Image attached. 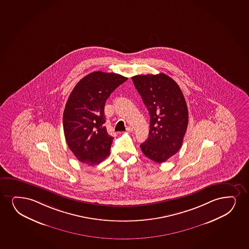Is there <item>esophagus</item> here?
Instances as JSON below:
<instances>
[{"label": "esophagus", "mask_w": 249, "mask_h": 249, "mask_svg": "<svg viewBox=\"0 0 249 249\" xmlns=\"http://www.w3.org/2000/svg\"><path fill=\"white\" fill-rule=\"evenodd\" d=\"M126 130L128 131V132H132L133 131V128L132 127H130V126H128L127 128H126Z\"/></svg>", "instance_id": "esophagus-1"}]
</instances>
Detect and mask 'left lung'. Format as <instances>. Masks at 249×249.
<instances>
[{
  "instance_id": "left-lung-1",
  "label": "left lung",
  "mask_w": 249,
  "mask_h": 249,
  "mask_svg": "<svg viewBox=\"0 0 249 249\" xmlns=\"http://www.w3.org/2000/svg\"><path fill=\"white\" fill-rule=\"evenodd\" d=\"M132 81L151 118L148 138L141 149L149 159L162 163L183 144L189 123L185 98L176 82L163 73L138 75Z\"/></svg>"
}]
</instances>
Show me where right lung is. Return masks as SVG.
<instances>
[{"label": "right lung", "mask_w": 249, "mask_h": 249, "mask_svg": "<svg viewBox=\"0 0 249 249\" xmlns=\"http://www.w3.org/2000/svg\"><path fill=\"white\" fill-rule=\"evenodd\" d=\"M127 77L94 71L84 76L71 92L63 113L66 143L82 163H100L109 155L113 138L107 132L104 105Z\"/></svg>", "instance_id": "obj_1"}]
</instances>
